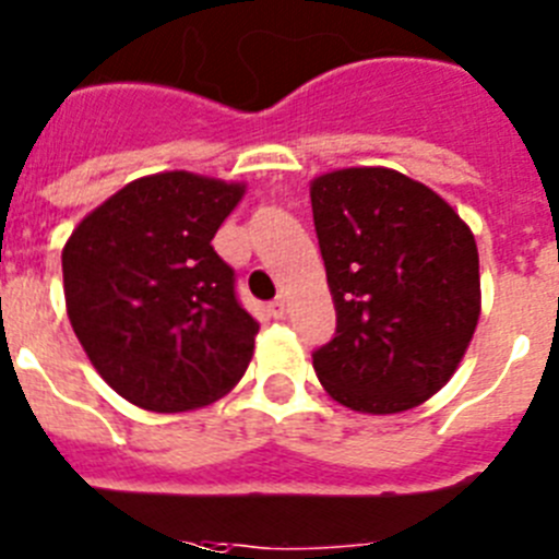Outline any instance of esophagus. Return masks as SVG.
<instances>
[{
	"label": "esophagus",
	"instance_id": "obj_1",
	"mask_svg": "<svg viewBox=\"0 0 559 559\" xmlns=\"http://www.w3.org/2000/svg\"><path fill=\"white\" fill-rule=\"evenodd\" d=\"M270 314H273V318H284L286 314V298H275L273 304H270Z\"/></svg>",
	"mask_w": 559,
	"mask_h": 559
}]
</instances>
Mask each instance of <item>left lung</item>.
<instances>
[{
    "mask_svg": "<svg viewBox=\"0 0 559 559\" xmlns=\"http://www.w3.org/2000/svg\"><path fill=\"white\" fill-rule=\"evenodd\" d=\"M337 332L312 354L320 385L360 414H402L448 385L481 314L475 236L436 191L394 168L309 186Z\"/></svg>",
    "mask_w": 559,
    "mask_h": 559,
    "instance_id": "8db88e82",
    "label": "left lung"
}]
</instances>
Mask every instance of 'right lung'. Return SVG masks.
Wrapping results in <instances>:
<instances>
[{"label":"right lung","instance_id":"1","mask_svg":"<svg viewBox=\"0 0 559 559\" xmlns=\"http://www.w3.org/2000/svg\"><path fill=\"white\" fill-rule=\"evenodd\" d=\"M245 182L163 171L86 213L61 252L72 332L95 371L143 411L222 400L245 377L259 323L213 236Z\"/></svg>","mask_w":559,"mask_h":559}]
</instances>
